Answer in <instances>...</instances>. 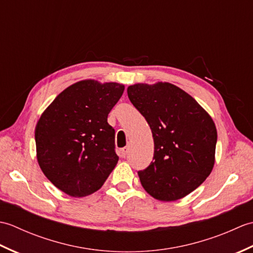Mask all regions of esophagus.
Here are the masks:
<instances>
[{"label": "esophagus", "instance_id": "1", "mask_svg": "<svg viewBox=\"0 0 253 253\" xmlns=\"http://www.w3.org/2000/svg\"><path fill=\"white\" fill-rule=\"evenodd\" d=\"M128 151H129V148H128V147L123 148V149L121 150L122 157H123V158H126V155H127V153H128Z\"/></svg>", "mask_w": 253, "mask_h": 253}]
</instances>
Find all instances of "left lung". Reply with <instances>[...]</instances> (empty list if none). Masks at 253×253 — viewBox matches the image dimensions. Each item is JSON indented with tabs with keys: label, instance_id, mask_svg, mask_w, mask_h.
<instances>
[{
	"label": "left lung",
	"instance_id": "obj_1",
	"mask_svg": "<svg viewBox=\"0 0 253 253\" xmlns=\"http://www.w3.org/2000/svg\"><path fill=\"white\" fill-rule=\"evenodd\" d=\"M128 98L151 128L153 162L138 175L142 187L160 201L186 197L211 174L215 162L216 127L208 112L169 83L136 84Z\"/></svg>",
	"mask_w": 253,
	"mask_h": 253
}]
</instances>
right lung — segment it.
Returning <instances> with one entry per match:
<instances>
[{
	"instance_id": "obj_1",
	"label": "right lung",
	"mask_w": 253,
	"mask_h": 253,
	"mask_svg": "<svg viewBox=\"0 0 253 253\" xmlns=\"http://www.w3.org/2000/svg\"><path fill=\"white\" fill-rule=\"evenodd\" d=\"M124 84L82 80L58 94L37 123L35 139L40 169L68 196L99 190L117 164L115 130L107 115Z\"/></svg>"
}]
</instances>
